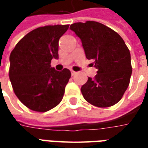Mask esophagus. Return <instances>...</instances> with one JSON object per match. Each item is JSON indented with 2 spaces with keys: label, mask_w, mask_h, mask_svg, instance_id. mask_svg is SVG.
Segmentation results:
<instances>
[{
  "label": "esophagus",
  "mask_w": 148,
  "mask_h": 148,
  "mask_svg": "<svg viewBox=\"0 0 148 148\" xmlns=\"http://www.w3.org/2000/svg\"><path fill=\"white\" fill-rule=\"evenodd\" d=\"M77 74V73H76L75 71H71V75H72V76H74V75H75V74Z\"/></svg>",
  "instance_id": "obj_1"
}]
</instances>
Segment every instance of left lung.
I'll return each instance as SVG.
<instances>
[{
    "instance_id": "obj_1",
    "label": "left lung",
    "mask_w": 148,
    "mask_h": 148,
    "mask_svg": "<svg viewBox=\"0 0 148 148\" xmlns=\"http://www.w3.org/2000/svg\"><path fill=\"white\" fill-rule=\"evenodd\" d=\"M82 43L86 56L93 59L97 74L81 88L84 98L97 107L114 106L128 87L132 72L130 51L121 36L96 21L71 24Z\"/></svg>"
}]
</instances>
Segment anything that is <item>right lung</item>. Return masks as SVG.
I'll return each instance as SVG.
<instances>
[{
    "label": "right lung",
    "mask_w": 148,
    "mask_h": 148,
    "mask_svg": "<svg viewBox=\"0 0 148 148\" xmlns=\"http://www.w3.org/2000/svg\"><path fill=\"white\" fill-rule=\"evenodd\" d=\"M69 25H48L27 33L10 54L9 78L15 94L28 109L47 112L61 102L71 76L51 67L58 58V41Z\"/></svg>",
    "instance_id": "obj_1"
}]
</instances>
